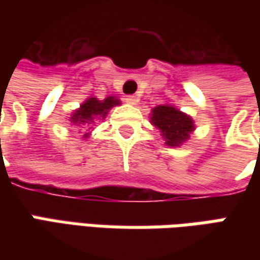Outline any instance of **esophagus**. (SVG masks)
<instances>
[{
	"instance_id": "obj_1",
	"label": "esophagus",
	"mask_w": 260,
	"mask_h": 260,
	"mask_svg": "<svg viewBox=\"0 0 260 260\" xmlns=\"http://www.w3.org/2000/svg\"><path fill=\"white\" fill-rule=\"evenodd\" d=\"M124 101L127 103V104H130V105L137 104V98H136L135 95H127V96L124 98Z\"/></svg>"
}]
</instances>
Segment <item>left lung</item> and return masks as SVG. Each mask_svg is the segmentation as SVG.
Segmentation results:
<instances>
[{
    "label": "left lung",
    "mask_w": 260,
    "mask_h": 260,
    "mask_svg": "<svg viewBox=\"0 0 260 260\" xmlns=\"http://www.w3.org/2000/svg\"><path fill=\"white\" fill-rule=\"evenodd\" d=\"M150 123L160 132L165 145L179 147L191 137L195 130L192 117L171 104L157 105L150 111Z\"/></svg>",
    "instance_id": "1"
}]
</instances>
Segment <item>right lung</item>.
<instances>
[{
	"label": "right lung",
	"mask_w": 260,
	"mask_h": 260,
	"mask_svg": "<svg viewBox=\"0 0 260 260\" xmlns=\"http://www.w3.org/2000/svg\"><path fill=\"white\" fill-rule=\"evenodd\" d=\"M121 104V101L117 96H107L104 100H98L96 96L91 95L88 96L82 104L79 105V108L74 110L72 115L69 117L71 124L76 125V127H89L91 124H94L96 120H104L108 111ZM91 128V127H89ZM89 133H85L82 139H88Z\"/></svg>",
	"instance_id": "obj_1"
}]
</instances>
